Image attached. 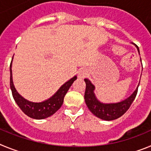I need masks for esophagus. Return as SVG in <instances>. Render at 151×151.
Listing matches in <instances>:
<instances>
[{"label": "esophagus", "instance_id": "obj_1", "mask_svg": "<svg viewBox=\"0 0 151 151\" xmlns=\"http://www.w3.org/2000/svg\"><path fill=\"white\" fill-rule=\"evenodd\" d=\"M88 75V72L86 69H81L78 71V77L79 78H84L85 77L87 76Z\"/></svg>", "mask_w": 151, "mask_h": 151}]
</instances>
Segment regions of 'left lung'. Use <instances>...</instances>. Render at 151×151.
Listing matches in <instances>:
<instances>
[{"label":"left lung","instance_id":"8db88e82","mask_svg":"<svg viewBox=\"0 0 151 151\" xmlns=\"http://www.w3.org/2000/svg\"><path fill=\"white\" fill-rule=\"evenodd\" d=\"M137 49L140 54L138 47H137ZM85 82L86 83L85 101L89 110L97 117L106 121L114 120V119L119 118L129 110V108L130 107L131 104H132L133 101L137 95L138 86H139L138 85L136 90L133 92L132 95L128 97L127 99L118 103L104 104L97 99L94 93L95 87L91 82L90 80L88 78H85Z\"/></svg>","mask_w":151,"mask_h":151}]
</instances>
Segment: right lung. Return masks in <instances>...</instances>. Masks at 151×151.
<instances>
[{"label":"right lung","mask_w":151,"mask_h":151,"mask_svg":"<svg viewBox=\"0 0 151 151\" xmlns=\"http://www.w3.org/2000/svg\"><path fill=\"white\" fill-rule=\"evenodd\" d=\"M13 60V59H12ZM12 62L10 63V89L12 91L13 99L15 100L16 103L20 108L22 111L26 115L35 119H43L47 118L56 113L62 106L63 103L64 97L67 93L68 90L70 88L74 81L77 78L76 76L69 79L68 82L64 83L59 88V90L56 92L54 95L50 97L49 99L39 103L32 102L28 100L25 99L23 97L19 94L16 90L13 82V77H12Z\"/></svg>","instance_id":"1"}]
</instances>
